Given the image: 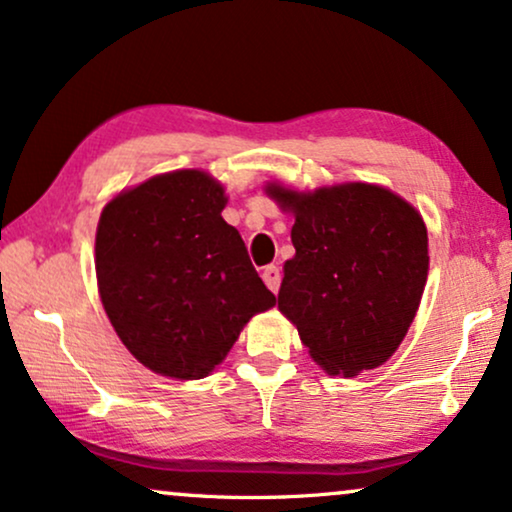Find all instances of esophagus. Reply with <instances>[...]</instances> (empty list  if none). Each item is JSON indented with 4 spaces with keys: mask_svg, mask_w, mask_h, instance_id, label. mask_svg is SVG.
Wrapping results in <instances>:
<instances>
[{
    "mask_svg": "<svg viewBox=\"0 0 512 512\" xmlns=\"http://www.w3.org/2000/svg\"><path fill=\"white\" fill-rule=\"evenodd\" d=\"M261 275H263V282L268 284V289L277 294V289H280V282H282V270L277 268V265H268V268H263Z\"/></svg>",
    "mask_w": 512,
    "mask_h": 512,
    "instance_id": "obj_1",
    "label": "esophagus"
}]
</instances>
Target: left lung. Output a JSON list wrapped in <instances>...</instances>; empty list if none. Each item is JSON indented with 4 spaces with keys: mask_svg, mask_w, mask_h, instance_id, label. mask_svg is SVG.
<instances>
[{
    "mask_svg": "<svg viewBox=\"0 0 512 512\" xmlns=\"http://www.w3.org/2000/svg\"><path fill=\"white\" fill-rule=\"evenodd\" d=\"M294 211L296 256L284 263L277 305L315 362L357 376L395 353L428 277L426 223L386 188L348 183L308 195L270 185Z\"/></svg>",
    "mask_w": 512,
    "mask_h": 512,
    "instance_id": "obj_1",
    "label": "left lung"
}]
</instances>
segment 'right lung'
Wrapping results in <instances>:
<instances>
[{
    "mask_svg": "<svg viewBox=\"0 0 512 512\" xmlns=\"http://www.w3.org/2000/svg\"><path fill=\"white\" fill-rule=\"evenodd\" d=\"M223 207L221 183L188 169L122 192L101 214L103 308L131 355L157 374L204 378L244 324L275 305Z\"/></svg>",
    "mask_w": 512,
    "mask_h": 512,
    "instance_id": "1",
    "label": "right lung"
}]
</instances>
